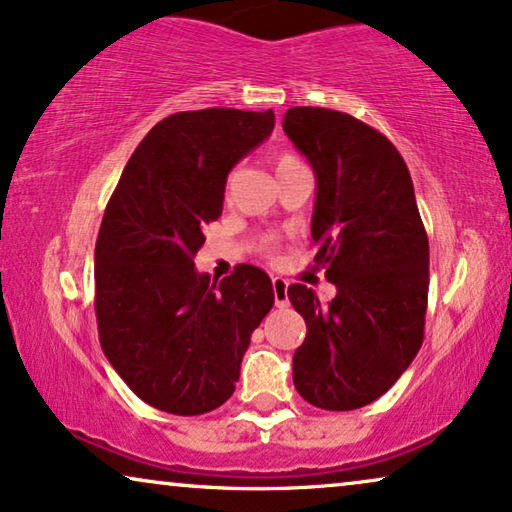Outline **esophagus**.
I'll list each match as a JSON object with an SVG mask.
<instances>
[{
	"label": "esophagus",
	"mask_w": 512,
	"mask_h": 512,
	"mask_svg": "<svg viewBox=\"0 0 512 512\" xmlns=\"http://www.w3.org/2000/svg\"><path fill=\"white\" fill-rule=\"evenodd\" d=\"M289 282L282 277H272V293H275V305L277 307H286L289 305Z\"/></svg>",
	"instance_id": "1"
}]
</instances>
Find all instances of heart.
<instances>
[{
	"instance_id": "1",
	"label": "heart",
	"mask_w": 512,
	"mask_h": 512,
	"mask_svg": "<svg viewBox=\"0 0 512 512\" xmlns=\"http://www.w3.org/2000/svg\"><path fill=\"white\" fill-rule=\"evenodd\" d=\"M293 163H298V158H296V156H291V153H282V156H277V160H275V167H277V170H282V167H286V165H293Z\"/></svg>"
}]
</instances>
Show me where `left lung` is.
<instances>
[{
  "label": "left lung",
  "instance_id": "left-lung-1",
  "mask_svg": "<svg viewBox=\"0 0 512 512\" xmlns=\"http://www.w3.org/2000/svg\"><path fill=\"white\" fill-rule=\"evenodd\" d=\"M282 128L317 177L314 263L338 289L321 305L305 284L289 286L307 324L293 384L317 408L356 410L387 394L422 347L429 237L408 165L382 132L324 107H293Z\"/></svg>",
  "mask_w": 512,
  "mask_h": 512
}]
</instances>
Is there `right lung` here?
Segmentation results:
<instances>
[{"label": "right lung", "mask_w": 512, "mask_h": 512, "mask_svg": "<svg viewBox=\"0 0 512 512\" xmlns=\"http://www.w3.org/2000/svg\"><path fill=\"white\" fill-rule=\"evenodd\" d=\"M275 128V114L179 111L153 125L104 209L95 244L102 352L153 408L205 415L233 396L251 333L275 293L261 268L219 284L195 270L202 228L223 209L228 172Z\"/></svg>", "instance_id": "1"}]
</instances>
